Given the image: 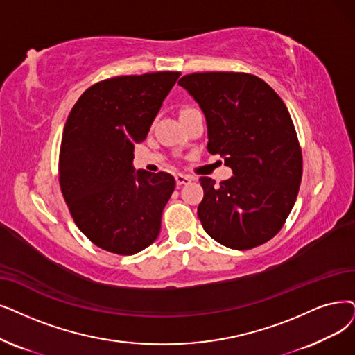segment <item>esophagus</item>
<instances>
[{"instance_id": "obj_1", "label": "esophagus", "mask_w": 355, "mask_h": 355, "mask_svg": "<svg viewBox=\"0 0 355 355\" xmlns=\"http://www.w3.org/2000/svg\"><path fill=\"white\" fill-rule=\"evenodd\" d=\"M176 183L178 185H187V183H189V182H192L193 180V178L192 176H188V175H182V173H179V175H176Z\"/></svg>"}]
</instances>
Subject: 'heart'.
I'll return each instance as SVG.
<instances>
[{"mask_svg": "<svg viewBox=\"0 0 355 355\" xmlns=\"http://www.w3.org/2000/svg\"><path fill=\"white\" fill-rule=\"evenodd\" d=\"M193 107H191V106H183L182 109H180V115L182 113H187V112H189V110H192Z\"/></svg>", "mask_w": 355, "mask_h": 355, "instance_id": "obj_1", "label": "heart"}]
</instances>
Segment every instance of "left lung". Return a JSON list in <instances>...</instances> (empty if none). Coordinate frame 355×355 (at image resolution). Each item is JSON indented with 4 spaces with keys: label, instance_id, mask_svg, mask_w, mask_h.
<instances>
[{
    "label": "left lung",
    "instance_id": "left-lung-1",
    "mask_svg": "<svg viewBox=\"0 0 355 355\" xmlns=\"http://www.w3.org/2000/svg\"><path fill=\"white\" fill-rule=\"evenodd\" d=\"M202 109L211 154L233 176L216 185L200 178L198 217L218 243L246 250L271 240L299 193L303 159L294 123L281 97L257 76L195 73L179 80Z\"/></svg>",
    "mask_w": 355,
    "mask_h": 355
}]
</instances>
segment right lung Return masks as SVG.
I'll list each match as a JSON object with an SVG mask.
<instances>
[{"label": "right lung", "instance_id": "add662e5", "mask_svg": "<svg viewBox=\"0 0 355 355\" xmlns=\"http://www.w3.org/2000/svg\"><path fill=\"white\" fill-rule=\"evenodd\" d=\"M180 73L159 71L93 84L71 109L60 150V185L78 229L90 242L134 254L157 239L175 191L166 172L134 170V146L147 138Z\"/></svg>", "mask_w": 355, "mask_h": 355}]
</instances>
